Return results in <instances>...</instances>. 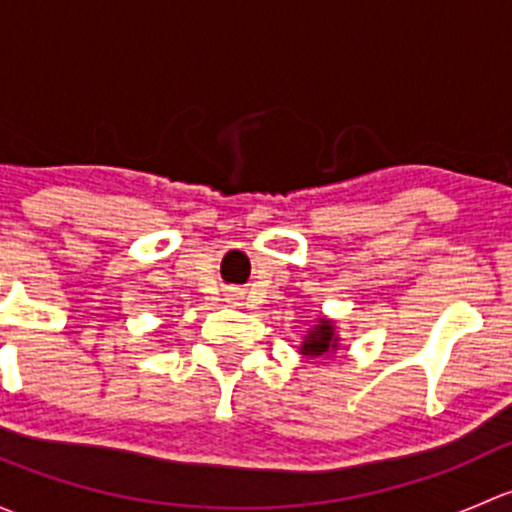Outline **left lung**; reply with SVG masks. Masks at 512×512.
<instances>
[{
    "label": "left lung",
    "instance_id": "obj_1",
    "mask_svg": "<svg viewBox=\"0 0 512 512\" xmlns=\"http://www.w3.org/2000/svg\"><path fill=\"white\" fill-rule=\"evenodd\" d=\"M342 347V337L337 332V324L329 317H317V322L307 329V334L302 337V344H299V354L304 359H317L327 361L332 359L334 354Z\"/></svg>",
    "mask_w": 512,
    "mask_h": 512
}]
</instances>
